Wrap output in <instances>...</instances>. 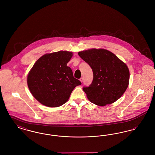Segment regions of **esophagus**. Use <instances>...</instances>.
I'll return each instance as SVG.
<instances>
[{
    "label": "esophagus",
    "mask_w": 155,
    "mask_h": 155,
    "mask_svg": "<svg viewBox=\"0 0 155 155\" xmlns=\"http://www.w3.org/2000/svg\"><path fill=\"white\" fill-rule=\"evenodd\" d=\"M83 80H84V78H83L82 77L80 79V81H81V82H83Z\"/></svg>",
    "instance_id": "obj_1"
}]
</instances>
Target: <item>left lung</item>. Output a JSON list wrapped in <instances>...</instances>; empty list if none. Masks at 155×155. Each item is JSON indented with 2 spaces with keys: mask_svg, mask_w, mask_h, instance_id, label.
<instances>
[{
  "mask_svg": "<svg viewBox=\"0 0 155 155\" xmlns=\"http://www.w3.org/2000/svg\"><path fill=\"white\" fill-rule=\"evenodd\" d=\"M78 55L91 67L94 78L83 90L90 102L104 106L117 101L129 84L127 66L112 52L103 49H91Z\"/></svg>",
  "mask_w": 155,
  "mask_h": 155,
  "instance_id": "obj_1",
  "label": "left lung"
}]
</instances>
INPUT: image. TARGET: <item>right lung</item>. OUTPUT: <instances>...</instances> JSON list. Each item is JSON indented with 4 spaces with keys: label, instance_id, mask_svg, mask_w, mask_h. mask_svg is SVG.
Returning <instances> with one entry per match:
<instances>
[{
    "label": "right lung",
    "instance_id": "1",
    "mask_svg": "<svg viewBox=\"0 0 155 155\" xmlns=\"http://www.w3.org/2000/svg\"><path fill=\"white\" fill-rule=\"evenodd\" d=\"M73 53L59 51L43 55L28 74L27 84L31 93L46 106L59 107L68 100L72 91L81 85L67 64Z\"/></svg>",
    "mask_w": 155,
    "mask_h": 155
}]
</instances>
